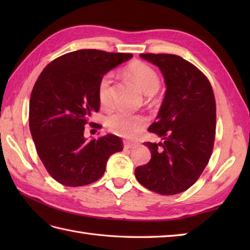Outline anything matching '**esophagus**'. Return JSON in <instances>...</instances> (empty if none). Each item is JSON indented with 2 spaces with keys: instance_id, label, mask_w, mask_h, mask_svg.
I'll use <instances>...</instances> for the list:
<instances>
[{
  "instance_id": "esophagus-1",
  "label": "esophagus",
  "mask_w": 250,
  "mask_h": 250,
  "mask_svg": "<svg viewBox=\"0 0 250 250\" xmlns=\"http://www.w3.org/2000/svg\"><path fill=\"white\" fill-rule=\"evenodd\" d=\"M136 143H132V142H125V149H131V148L136 147Z\"/></svg>"
}]
</instances>
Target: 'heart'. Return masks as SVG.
I'll list each match as a JSON object with an SVG mask.
<instances>
[{
    "label": "heart",
    "mask_w": 250,
    "mask_h": 250,
    "mask_svg": "<svg viewBox=\"0 0 250 250\" xmlns=\"http://www.w3.org/2000/svg\"><path fill=\"white\" fill-rule=\"evenodd\" d=\"M126 74L146 94H153L160 87V78L157 72L143 62H134L126 68ZM111 83L113 74L107 73L101 77L98 84V98L105 107L111 104ZM142 116L129 115L124 111H114L106 116L105 125L111 133L126 139L136 136L146 125Z\"/></svg>",
    "instance_id": "1"
}]
</instances>
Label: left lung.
<instances>
[{"label": "left lung", "instance_id": "1", "mask_svg": "<svg viewBox=\"0 0 250 250\" xmlns=\"http://www.w3.org/2000/svg\"><path fill=\"white\" fill-rule=\"evenodd\" d=\"M160 68L167 90L149 131L160 143L147 142L151 159L135 168L145 188L173 195L192 186L209 161L216 132V102L208 79L182 57L142 54Z\"/></svg>", "mask_w": 250, "mask_h": 250}]
</instances>
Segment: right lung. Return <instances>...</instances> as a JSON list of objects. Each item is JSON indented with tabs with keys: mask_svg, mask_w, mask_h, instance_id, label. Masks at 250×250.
Returning <instances> with one entry per match:
<instances>
[{
	"mask_svg": "<svg viewBox=\"0 0 250 250\" xmlns=\"http://www.w3.org/2000/svg\"><path fill=\"white\" fill-rule=\"evenodd\" d=\"M132 57L97 49L72 51L50 62L37 78L30 98V131L37 155L58 183L68 187L94 183L103 176L108 158L124 149L118 136L88 141L83 132L100 108L101 77Z\"/></svg>",
	"mask_w": 250,
	"mask_h": 250,
	"instance_id": "add662e5",
	"label": "right lung"
}]
</instances>
